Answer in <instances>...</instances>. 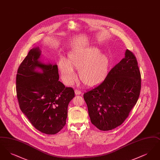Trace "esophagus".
<instances>
[{
	"instance_id": "obj_1",
	"label": "esophagus",
	"mask_w": 160,
	"mask_h": 160,
	"mask_svg": "<svg viewBox=\"0 0 160 160\" xmlns=\"http://www.w3.org/2000/svg\"><path fill=\"white\" fill-rule=\"evenodd\" d=\"M82 92L81 91H80V90H78V89H75V93H76V95H80V94H82Z\"/></svg>"
}]
</instances>
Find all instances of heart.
I'll return each instance as SVG.
<instances>
[{"instance_id": "1", "label": "heart", "mask_w": 160, "mask_h": 160, "mask_svg": "<svg viewBox=\"0 0 160 160\" xmlns=\"http://www.w3.org/2000/svg\"><path fill=\"white\" fill-rule=\"evenodd\" d=\"M110 65L109 58L97 48H89L69 54L66 61H59L58 67L62 78L71 85L76 79L74 69L78 70L81 81L92 86L101 82L106 77Z\"/></svg>"}]
</instances>
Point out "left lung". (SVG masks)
Instances as JSON below:
<instances>
[{"label": "left lung", "mask_w": 160, "mask_h": 160, "mask_svg": "<svg viewBox=\"0 0 160 160\" xmlns=\"http://www.w3.org/2000/svg\"><path fill=\"white\" fill-rule=\"evenodd\" d=\"M140 90L136 58L127 50L125 58L111 69L104 80L84 93L92 123L102 131L121 125L136 104Z\"/></svg>", "instance_id": "left-lung-1"}]
</instances>
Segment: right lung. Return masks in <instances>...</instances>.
Returning a JSON list of instances; mask_svg holds the SVG:
<instances>
[{
    "mask_svg": "<svg viewBox=\"0 0 160 160\" xmlns=\"http://www.w3.org/2000/svg\"><path fill=\"white\" fill-rule=\"evenodd\" d=\"M40 55L38 47L32 48L20 65L16 76L17 97L22 112L36 129L55 134L66 124L74 91L59 81L58 66L41 63ZM37 68L42 73L35 71Z\"/></svg>",
    "mask_w": 160,
    "mask_h": 160,
    "instance_id": "obj_1",
    "label": "right lung"
}]
</instances>
